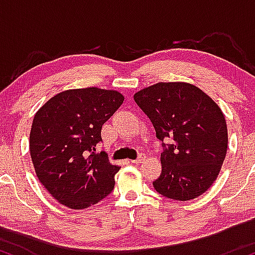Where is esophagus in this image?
<instances>
[{
  "label": "esophagus",
  "mask_w": 255,
  "mask_h": 255,
  "mask_svg": "<svg viewBox=\"0 0 255 255\" xmlns=\"http://www.w3.org/2000/svg\"><path fill=\"white\" fill-rule=\"evenodd\" d=\"M145 158H146V156L144 153H140L139 156H137V158L136 159H131L130 162L131 163H135V164H140V163H142L145 160Z\"/></svg>",
  "instance_id": "obj_1"
}]
</instances>
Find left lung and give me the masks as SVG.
I'll return each mask as SVG.
<instances>
[{"instance_id":"obj_1","label":"left lung","mask_w":255,"mask_h":255,"mask_svg":"<svg viewBox=\"0 0 255 255\" xmlns=\"http://www.w3.org/2000/svg\"><path fill=\"white\" fill-rule=\"evenodd\" d=\"M134 101L151 120L162 141V172L153 181L163 197L198 198L217 178L228 148L227 122L206 93L187 83H158L139 91ZM172 139L171 144L164 140Z\"/></svg>"}]
</instances>
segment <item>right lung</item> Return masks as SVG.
<instances>
[{"mask_svg": "<svg viewBox=\"0 0 255 255\" xmlns=\"http://www.w3.org/2000/svg\"><path fill=\"white\" fill-rule=\"evenodd\" d=\"M118 91L67 90L34 115L30 153L38 180L60 204L86 209L110 194L120 166L96 153L102 126L124 103Z\"/></svg>", "mask_w": 255, "mask_h": 255, "instance_id": "right-lung-1", "label": "right lung"}]
</instances>
